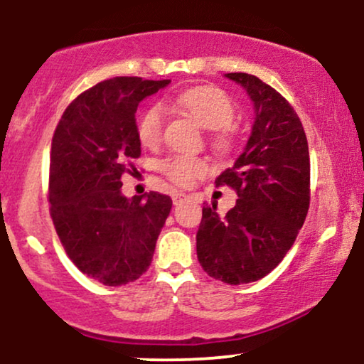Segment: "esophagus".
Listing matches in <instances>:
<instances>
[{
    "label": "esophagus",
    "mask_w": 364,
    "mask_h": 364,
    "mask_svg": "<svg viewBox=\"0 0 364 364\" xmlns=\"http://www.w3.org/2000/svg\"><path fill=\"white\" fill-rule=\"evenodd\" d=\"M185 198H188V195L183 193V191H176V193H173V203H174V205L181 203Z\"/></svg>",
    "instance_id": "esophagus-1"
}]
</instances>
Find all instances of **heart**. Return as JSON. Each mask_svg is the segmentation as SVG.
<instances>
[{
	"label": "heart",
	"mask_w": 364,
	"mask_h": 364,
	"mask_svg": "<svg viewBox=\"0 0 364 364\" xmlns=\"http://www.w3.org/2000/svg\"><path fill=\"white\" fill-rule=\"evenodd\" d=\"M174 109H178L188 118H191L200 128L210 129L212 145L220 152L231 149L235 140L231 123L235 116V104L231 97L214 85H198L186 89L174 95L169 101ZM136 135L141 145L156 147L162 136V111L159 106H150L140 116L136 124ZM161 171L171 181L179 186H188L196 178L207 173V162L202 157L174 156L166 159L161 164Z\"/></svg>",
	"instance_id": "b5f03b06"
}]
</instances>
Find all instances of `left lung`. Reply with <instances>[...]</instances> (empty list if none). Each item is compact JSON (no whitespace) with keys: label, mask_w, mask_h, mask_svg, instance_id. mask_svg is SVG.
I'll return each instance as SVG.
<instances>
[{"label":"left lung","mask_w":364,"mask_h":364,"mask_svg":"<svg viewBox=\"0 0 364 364\" xmlns=\"http://www.w3.org/2000/svg\"><path fill=\"white\" fill-rule=\"evenodd\" d=\"M243 87L255 118L235 166L215 179L237 191L224 217L203 207L196 257L210 277L231 286L272 272L294 243L310 207V152L301 121L277 90L248 73H225Z\"/></svg>","instance_id":"1"}]
</instances>
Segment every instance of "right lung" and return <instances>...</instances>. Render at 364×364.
<instances>
[{"mask_svg": "<svg viewBox=\"0 0 364 364\" xmlns=\"http://www.w3.org/2000/svg\"><path fill=\"white\" fill-rule=\"evenodd\" d=\"M171 80L114 77L78 95L53 136L49 203L58 236L83 274L104 286L133 282L149 269L173 200L128 196L121 178L140 156L135 112Z\"/></svg>", "mask_w": 364, "mask_h": 364, "instance_id": "1", "label": "right lung"}]
</instances>
